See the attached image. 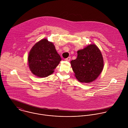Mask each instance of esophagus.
<instances>
[{"instance_id": "obj_1", "label": "esophagus", "mask_w": 128, "mask_h": 128, "mask_svg": "<svg viewBox=\"0 0 128 128\" xmlns=\"http://www.w3.org/2000/svg\"><path fill=\"white\" fill-rule=\"evenodd\" d=\"M70 59H71V57H68V58H66L65 60L66 61H70Z\"/></svg>"}]
</instances>
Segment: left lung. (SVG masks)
I'll return each instance as SVG.
<instances>
[{"label": "left lung", "instance_id": "1", "mask_svg": "<svg viewBox=\"0 0 128 128\" xmlns=\"http://www.w3.org/2000/svg\"><path fill=\"white\" fill-rule=\"evenodd\" d=\"M77 54V58L70 62L76 79L86 83L95 81L104 67V60L100 50L95 44H90L78 50Z\"/></svg>", "mask_w": 128, "mask_h": 128}]
</instances>
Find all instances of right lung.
<instances>
[{"mask_svg":"<svg viewBox=\"0 0 128 128\" xmlns=\"http://www.w3.org/2000/svg\"><path fill=\"white\" fill-rule=\"evenodd\" d=\"M61 60L53 42L44 38L32 47L28 57V64L32 73L39 78L51 75Z\"/></svg>","mask_w":128,"mask_h":128,"instance_id":"1","label":"right lung"}]
</instances>
